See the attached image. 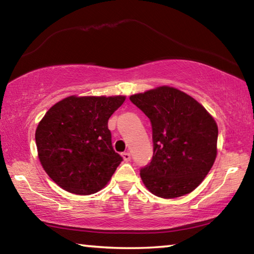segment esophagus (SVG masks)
<instances>
[{"instance_id": "esophagus-1", "label": "esophagus", "mask_w": 254, "mask_h": 254, "mask_svg": "<svg viewBox=\"0 0 254 254\" xmlns=\"http://www.w3.org/2000/svg\"><path fill=\"white\" fill-rule=\"evenodd\" d=\"M122 158H123V160L124 161H130L131 160V154L128 153V152H123L122 153Z\"/></svg>"}]
</instances>
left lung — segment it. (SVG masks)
Here are the masks:
<instances>
[{
  "label": "left lung",
  "instance_id": "obj_1",
  "mask_svg": "<svg viewBox=\"0 0 254 254\" xmlns=\"http://www.w3.org/2000/svg\"><path fill=\"white\" fill-rule=\"evenodd\" d=\"M130 101L152 127V160L140 170L144 186L161 198L191 192L216 159L218 128L212 115L195 98L169 86L134 94Z\"/></svg>",
  "mask_w": 254,
  "mask_h": 254
}]
</instances>
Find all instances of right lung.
<instances>
[{"label": "right lung", "instance_id": "right-lung-1", "mask_svg": "<svg viewBox=\"0 0 254 254\" xmlns=\"http://www.w3.org/2000/svg\"><path fill=\"white\" fill-rule=\"evenodd\" d=\"M126 96H68L51 106L36 130L42 168L76 195L106 186L122 157L112 147L107 122Z\"/></svg>", "mask_w": 254, "mask_h": 254}]
</instances>
